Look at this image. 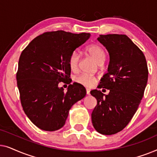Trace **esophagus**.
Wrapping results in <instances>:
<instances>
[{
	"label": "esophagus",
	"instance_id": "34e87169",
	"mask_svg": "<svg viewBox=\"0 0 157 157\" xmlns=\"http://www.w3.org/2000/svg\"><path fill=\"white\" fill-rule=\"evenodd\" d=\"M86 94L87 95H90V89H86Z\"/></svg>",
	"mask_w": 157,
	"mask_h": 157
}]
</instances>
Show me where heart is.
Instances as JSON below:
<instances>
[{"instance_id":"obj_1","label":"heart","mask_w":157,"mask_h":157,"mask_svg":"<svg viewBox=\"0 0 157 157\" xmlns=\"http://www.w3.org/2000/svg\"><path fill=\"white\" fill-rule=\"evenodd\" d=\"M86 52L97 62L98 64L103 63L106 59V53L101 46L98 44H91L86 48ZM79 59L80 56L77 51H74L68 58V66L71 71H76L78 68ZM96 78L95 76H90L88 74H81L75 78V81L79 84L86 87H91L96 82Z\"/></svg>"}]
</instances>
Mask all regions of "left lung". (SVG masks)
Listing matches in <instances>:
<instances>
[{
    "label": "left lung",
    "instance_id": "obj_1",
    "mask_svg": "<svg viewBox=\"0 0 157 157\" xmlns=\"http://www.w3.org/2000/svg\"><path fill=\"white\" fill-rule=\"evenodd\" d=\"M97 39L109 53L108 72L99 85L109 93L91 91L97 100L91 121L98 133L111 135L123 130L134 117L142 99L149 71L143 52L127 36L100 35Z\"/></svg>",
    "mask_w": 157,
    "mask_h": 157
}]
</instances>
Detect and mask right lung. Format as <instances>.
I'll list each match as a JSON object with an SVG mask.
<instances>
[{"instance_id": "right-lung-1", "label": "right lung", "mask_w": 157, "mask_h": 157, "mask_svg": "<svg viewBox=\"0 0 157 157\" xmlns=\"http://www.w3.org/2000/svg\"><path fill=\"white\" fill-rule=\"evenodd\" d=\"M90 36L46 32L31 40L21 53L16 74L21 105L32 123L40 129L53 132L63 127L71 106L86 94L78 83L70 84L66 92L59 83H71L68 58Z\"/></svg>"}]
</instances>
